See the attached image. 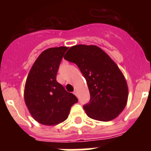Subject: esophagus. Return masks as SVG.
I'll use <instances>...</instances> for the list:
<instances>
[{
	"mask_svg": "<svg viewBox=\"0 0 151 151\" xmlns=\"http://www.w3.org/2000/svg\"><path fill=\"white\" fill-rule=\"evenodd\" d=\"M74 94H75V95H77V91H75Z\"/></svg>",
	"mask_w": 151,
	"mask_h": 151,
	"instance_id": "esophagus-1",
	"label": "esophagus"
}]
</instances>
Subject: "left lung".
<instances>
[{
  "instance_id": "8db88e82",
  "label": "left lung",
  "mask_w": 151,
  "mask_h": 151,
  "mask_svg": "<svg viewBox=\"0 0 151 151\" xmlns=\"http://www.w3.org/2000/svg\"><path fill=\"white\" fill-rule=\"evenodd\" d=\"M64 59L78 66L88 87L90 102L83 106L88 116L108 122L126 106L128 85L123 73L110 57L96 45L71 47Z\"/></svg>"
}]
</instances>
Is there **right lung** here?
Returning a JSON list of instances; mask_svg holds the SVG:
<instances>
[{
  "instance_id": "right-lung-1",
  "label": "right lung",
  "mask_w": 151,
  "mask_h": 151,
  "mask_svg": "<svg viewBox=\"0 0 151 151\" xmlns=\"http://www.w3.org/2000/svg\"><path fill=\"white\" fill-rule=\"evenodd\" d=\"M67 47L44 50L31 68L24 88V100L31 116L39 123L55 125L68 118L77 97L57 82V73Z\"/></svg>"
}]
</instances>
